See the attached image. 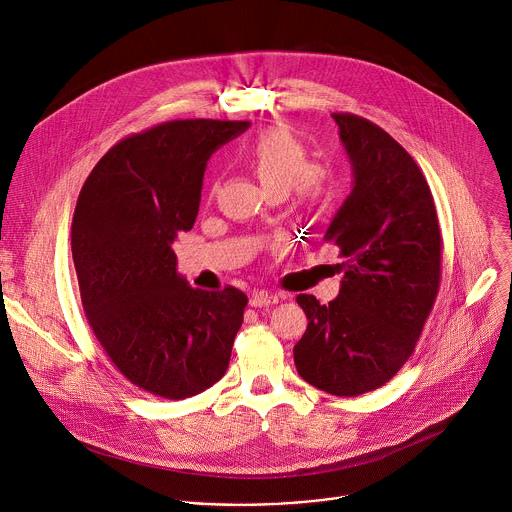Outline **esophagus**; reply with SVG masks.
<instances>
[{
    "instance_id": "34e87169",
    "label": "esophagus",
    "mask_w": 512,
    "mask_h": 512,
    "mask_svg": "<svg viewBox=\"0 0 512 512\" xmlns=\"http://www.w3.org/2000/svg\"><path fill=\"white\" fill-rule=\"evenodd\" d=\"M279 300H281V296H279V294H269V291L259 289V291H253L249 304H251L253 308H265V306L277 304Z\"/></svg>"
}]
</instances>
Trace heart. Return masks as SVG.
<instances>
[{
    "label": "heart",
    "mask_w": 512,
    "mask_h": 512,
    "mask_svg": "<svg viewBox=\"0 0 512 512\" xmlns=\"http://www.w3.org/2000/svg\"><path fill=\"white\" fill-rule=\"evenodd\" d=\"M241 160L271 194L294 192L300 206L314 208L328 198V174L310 164L306 145L287 129L269 127L241 150Z\"/></svg>",
    "instance_id": "b5f03b06"
}]
</instances>
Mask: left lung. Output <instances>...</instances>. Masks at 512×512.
Masks as SVG:
<instances>
[{
	"label": "left lung",
	"mask_w": 512,
	"mask_h": 512,
	"mask_svg": "<svg viewBox=\"0 0 512 512\" xmlns=\"http://www.w3.org/2000/svg\"><path fill=\"white\" fill-rule=\"evenodd\" d=\"M354 186L324 235L340 249V294H300L308 328L294 346L304 381L338 397L389 383L411 356L442 277V235L427 180L385 129L332 115Z\"/></svg>",
	"instance_id": "8db88e82"
}]
</instances>
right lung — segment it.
Masks as SVG:
<instances>
[{"label": "right lung", "instance_id": "obj_1", "mask_svg": "<svg viewBox=\"0 0 512 512\" xmlns=\"http://www.w3.org/2000/svg\"><path fill=\"white\" fill-rule=\"evenodd\" d=\"M249 125L178 119L133 133L81 188L70 247L85 316L117 371L156 397L198 395L229 369L247 296L190 287L172 243L194 227L206 162Z\"/></svg>", "mask_w": 512, "mask_h": 512}]
</instances>
